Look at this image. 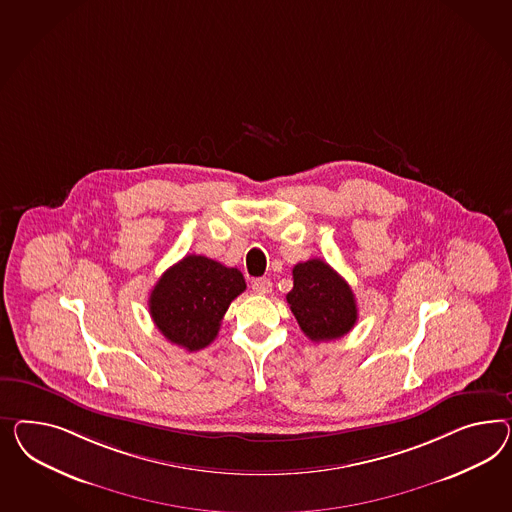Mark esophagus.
<instances>
[{
  "label": "esophagus",
  "instance_id": "obj_1",
  "mask_svg": "<svg viewBox=\"0 0 512 512\" xmlns=\"http://www.w3.org/2000/svg\"><path fill=\"white\" fill-rule=\"evenodd\" d=\"M251 289L257 294H268V292H272V281L268 277H259L251 283Z\"/></svg>",
  "mask_w": 512,
  "mask_h": 512
}]
</instances>
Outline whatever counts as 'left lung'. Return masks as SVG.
Instances as JSON below:
<instances>
[{
    "mask_svg": "<svg viewBox=\"0 0 512 512\" xmlns=\"http://www.w3.org/2000/svg\"><path fill=\"white\" fill-rule=\"evenodd\" d=\"M287 302L302 332L315 343L333 341L350 332L358 320L354 292L332 266L320 259L298 263Z\"/></svg>",
    "mask_w": 512,
    "mask_h": 512,
    "instance_id": "obj_1",
    "label": "left lung"
}]
</instances>
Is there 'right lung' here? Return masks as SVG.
I'll return each instance as SVG.
<instances>
[{"label": "right lung", "instance_id": "1", "mask_svg": "<svg viewBox=\"0 0 512 512\" xmlns=\"http://www.w3.org/2000/svg\"><path fill=\"white\" fill-rule=\"evenodd\" d=\"M244 291L240 270L203 255H186L156 281L149 311L169 343L195 352L216 339L225 311Z\"/></svg>", "mask_w": 512, "mask_h": 512}]
</instances>
